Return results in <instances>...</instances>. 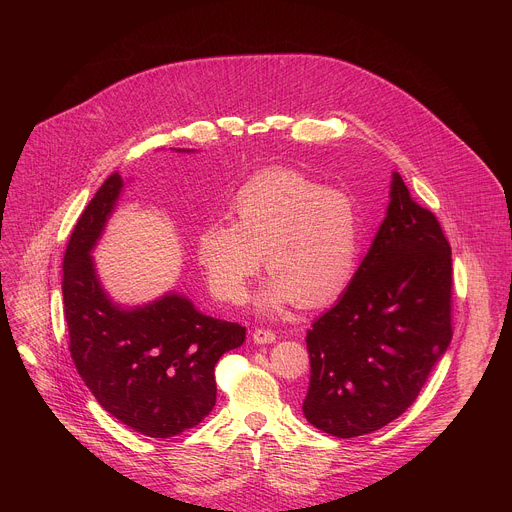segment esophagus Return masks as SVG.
I'll use <instances>...</instances> for the list:
<instances>
[{
  "mask_svg": "<svg viewBox=\"0 0 512 512\" xmlns=\"http://www.w3.org/2000/svg\"><path fill=\"white\" fill-rule=\"evenodd\" d=\"M275 338H277V334L269 328H255L253 330V340L257 344H269V342H275Z\"/></svg>",
  "mask_w": 512,
  "mask_h": 512,
  "instance_id": "34e87169",
  "label": "esophagus"
}]
</instances>
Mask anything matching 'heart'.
<instances>
[{
	"instance_id": "obj_1",
	"label": "heart",
	"mask_w": 512,
	"mask_h": 512,
	"mask_svg": "<svg viewBox=\"0 0 512 512\" xmlns=\"http://www.w3.org/2000/svg\"><path fill=\"white\" fill-rule=\"evenodd\" d=\"M231 223L210 221L196 237V259L212 294L243 304L261 269L271 273L261 308L298 302L322 308L352 283L362 251V212L342 190L289 168H267L227 202Z\"/></svg>"
}]
</instances>
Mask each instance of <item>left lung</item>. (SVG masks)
Wrapping results in <instances>:
<instances>
[{"label":"left lung","instance_id":"obj_1","mask_svg":"<svg viewBox=\"0 0 512 512\" xmlns=\"http://www.w3.org/2000/svg\"><path fill=\"white\" fill-rule=\"evenodd\" d=\"M452 334L450 243L395 172L367 257L306 334V419L342 440L385 427L413 405Z\"/></svg>","mask_w":512,"mask_h":512}]
</instances>
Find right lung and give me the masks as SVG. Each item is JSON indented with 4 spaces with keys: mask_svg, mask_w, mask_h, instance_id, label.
Here are the masks:
<instances>
[{
    "mask_svg": "<svg viewBox=\"0 0 512 512\" xmlns=\"http://www.w3.org/2000/svg\"><path fill=\"white\" fill-rule=\"evenodd\" d=\"M121 186L119 172L103 182L64 251L68 350L105 411L141 435L172 437L212 411L214 364L245 342V328L200 314L182 296H166L131 312L111 304L89 253Z\"/></svg>",
    "mask_w": 512,
    "mask_h": 512,
    "instance_id": "right-lung-1",
    "label": "right lung"
}]
</instances>
